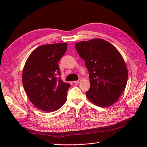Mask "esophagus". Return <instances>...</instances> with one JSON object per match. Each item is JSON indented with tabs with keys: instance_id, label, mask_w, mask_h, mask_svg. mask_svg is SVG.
<instances>
[{
	"instance_id": "34e87169",
	"label": "esophagus",
	"mask_w": 147,
	"mask_h": 147,
	"mask_svg": "<svg viewBox=\"0 0 147 147\" xmlns=\"http://www.w3.org/2000/svg\"><path fill=\"white\" fill-rule=\"evenodd\" d=\"M81 82V80H77V81H74V83L75 84H78V83H80Z\"/></svg>"
}]
</instances>
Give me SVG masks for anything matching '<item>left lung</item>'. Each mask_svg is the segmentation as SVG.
Returning a JSON list of instances; mask_svg holds the SVG:
<instances>
[{"label":"left lung","instance_id":"1","mask_svg":"<svg viewBox=\"0 0 147 147\" xmlns=\"http://www.w3.org/2000/svg\"><path fill=\"white\" fill-rule=\"evenodd\" d=\"M75 48L90 73L88 99L101 107L112 105L127 82V67L121 54L110 43L100 38L78 42Z\"/></svg>","mask_w":147,"mask_h":147}]
</instances>
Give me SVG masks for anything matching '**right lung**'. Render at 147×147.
I'll use <instances>...</instances> for the list:
<instances>
[{
    "label": "right lung",
    "instance_id": "1",
    "mask_svg": "<svg viewBox=\"0 0 147 147\" xmlns=\"http://www.w3.org/2000/svg\"><path fill=\"white\" fill-rule=\"evenodd\" d=\"M65 43L42 45L30 53L24 67L23 84L29 100L45 112L59 109L67 100L70 84L60 77L58 62L64 56Z\"/></svg>",
    "mask_w": 147,
    "mask_h": 147
}]
</instances>
